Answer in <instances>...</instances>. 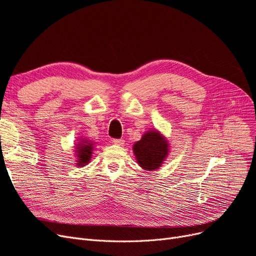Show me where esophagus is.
Wrapping results in <instances>:
<instances>
[{
    "label": "esophagus",
    "mask_w": 256,
    "mask_h": 256,
    "mask_svg": "<svg viewBox=\"0 0 256 256\" xmlns=\"http://www.w3.org/2000/svg\"><path fill=\"white\" fill-rule=\"evenodd\" d=\"M113 143H114L115 145L122 146V145H124V143H125V140H122V138H114Z\"/></svg>",
    "instance_id": "esophagus-1"
}]
</instances>
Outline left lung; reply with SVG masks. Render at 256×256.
Listing matches in <instances>:
<instances>
[{"label": "left lung", "mask_w": 256, "mask_h": 256, "mask_svg": "<svg viewBox=\"0 0 256 256\" xmlns=\"http://www.w3.org/2000/svg\"><path fill=\"white\" fill-rule=\"evenodd\" d=\"M166 138L158 130H150L134 145V152L138 166L146 171L157 170L164 164L168 154Z\"/></svg>", "instance_id": "left-lung-1"}]
</instances>
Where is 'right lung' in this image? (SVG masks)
<instances>
[{"mask_svg": "<svg viewBox=\"0 0 256 256\" xmlns=\"http://www.w3.org/2000/svg\"><path fill=\"white\" fill-rule=\"evenodd\" d=\"M76 145V157H78V160H76L78 164H76V166H86L92 158V150H94V143L86 140V138H81V141Z\"/></svg>", "mask_w": 256, "mask_h": 256, "instance_id": "right-lung-1", "label": "right lung"}]
</instances>
